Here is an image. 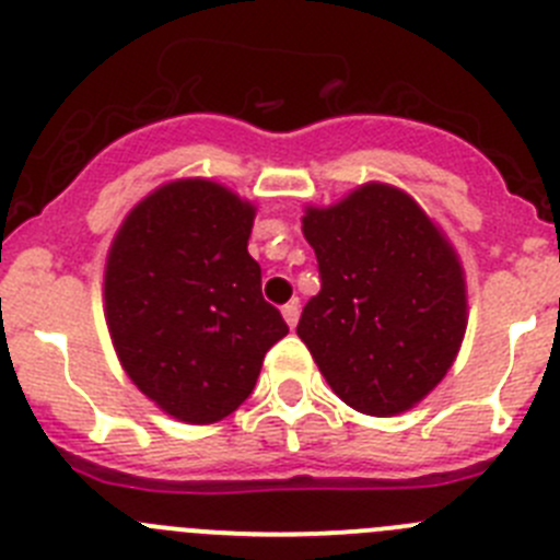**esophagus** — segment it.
<instances>
[{
  "instance_id": "1",
  "label": "esophagus",
  "mask_w": 560,
  "mask_h": 560,
  "mask_svg": "<svg viewBox=\"0 0 560 560\" xmlns=\"http://www.w3.org/2000/svg\"><path fill=\"white\" fill-rule=\"evenodd\" d=\"M281 315H284L287 326H290V328H295V323H298V315H301V304H298V301H290V304H284V306H281Z\"/></svg>"
}]
</instances>
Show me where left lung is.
I'll return each mask as SVG.
<instances>
[{
	"label": "left lung",
	"instance_id": "obj_1",
	"mask_svg": "<svg viewBox=\"0 0 560 560\" xmlns=\"http://www.w3.org/2000/svg\"><path fill=\"white\" fill-rule=\"evenodd\" d=\"M304 237L320 292L298 337L351 409L404 415L445 378L467 331L456 248L409 192L381 182L306 207Z\"/></svg>",
	"mask_w": 560,
	"mask_h": 560
}]
</instances>
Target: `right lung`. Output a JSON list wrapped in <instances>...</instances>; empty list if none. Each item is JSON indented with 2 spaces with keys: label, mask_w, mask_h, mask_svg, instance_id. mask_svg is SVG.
Listing matches in <instances>:
<instances>
[{
  "label": "right lung",
  "mask_w": 560,
  "mask_h": 560,
  "mask_svg": "<svg viewBox=\"0 0 560 560\" xmlns=\"http://www.w3.org/2000/svg\"><path fill=\"white\" fill-rule=\"evenodd\" d=\"M256 207L209 179L156 187L124 218L104 268L118 362L174 420L209 425L250 395L284 317L248 254Z\"/></svg>",
  "instance_id": "obj_1"
}]
</instances>
